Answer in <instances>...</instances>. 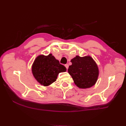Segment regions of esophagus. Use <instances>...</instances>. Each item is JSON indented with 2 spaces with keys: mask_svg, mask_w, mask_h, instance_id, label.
I'll use <instances>...</instances> for the list:
<instances>
[{
  "mask_svg": "<svg viewBox=\"0 0 126 126\" xmlns=\"http://www.w3.org/2000/svg\"><path fill=\"white\" fill-rule=\"evenodd\" d=\"M64 66H65L66 68H67V69H68V67H69V65H68V64H66L65 65H64Z\"/></svg>",
  "mask_w": 126,
  "mask_h": 126,
  "instance_id": "esophagus-1",
  "label": "esophagus"
}]
</instances>
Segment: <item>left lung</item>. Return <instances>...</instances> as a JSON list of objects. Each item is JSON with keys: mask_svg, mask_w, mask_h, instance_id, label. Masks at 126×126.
<instances>
[{"mask_svg": "<svg viewBox=\"0 0 126 126\" xmlns=\"http://www.w3.org/2000/svg\"><path fill=\"white\" fill-rule=\"evenodd\" d=\"M70 62L72 64L68 69L74 83L79 88H89L94 86L98 80L99 68L97 64L90 56H76Z\"/></svg>", "mask_w": 126, "mask_h": 126, "instance_id": "left-lung-1", "label": "left lung"}]
</instances>
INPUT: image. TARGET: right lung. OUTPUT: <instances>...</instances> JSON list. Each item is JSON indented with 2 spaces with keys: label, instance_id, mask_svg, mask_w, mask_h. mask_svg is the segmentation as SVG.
Segmentation results:
<instances>
[{
  "label": "right lung",
  "instance_id": "1",
  "mask_svg": "<svg viewBox=\"0 0 126 126\" xmlns=\"http://www.w3.org/2000/svg\"><path fill=\"white\" fill-rule=\"evenodd\" d=\"M66 70V68L60 64L51 54L38 56L32 66L33 77L41 85L46 87L56 81L60 72Z\"/></svg>",
  "mask_w": 126,
  "mask_h": 126
}]
</instances>
